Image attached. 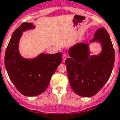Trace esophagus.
<instances>
[{
	"mask_svg": "<svg viewBox=\"0 0 120 120\" xmlns=\"http://www.w3.org/2000/svg\"><path fill=\"white\" fill-rule=\"evenodd\" d=\"M67 59V55L66 54H63V55H62V62L64 63V62H65V59Z\"/></svg>",
	"mask_w": 120,
	"mask_h": 120,
	"instance_id": "1",
	"label": "esophagus"
}]
</instances>
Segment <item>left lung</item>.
<instances>
[{"label":"left lung","mask_w":120,"mask_h":120,"mask_svg":"<svg viewBox=\"0 0 120 120\" xmlns=\"http://www.w3.org/2000/svg\"><path fill=\"white\" fill-rule=\"evenodd\" d=\"M94 36L90 43H100V54L90 56L89 44L78 43L69 49L70 58L65 61L70 86L81 97L97 94L109 79L114 65V49L106 30L99 28Z\"/></svg>","instance_id":"left-lung-1"}]
</instances>
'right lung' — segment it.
I'll return each instance as SVG.
<instances>
[{
  "label": "right lung",
  "instance_id": "obj_1",
  "mask_svg": "<svg viewBox=\"0 0 120 120\" xmlns=\"http://www.w3.org/2000/svg\"><path fill=\"white\" fill-rule=\"evenodd\" d=\"M35 28L33 23L24 22L14 31L7 46L5 66L11 82L25 96L34 97L42 94L50 79L62 61V53L40 55L33 59L21 56L19 43L23 31Z\"/></svg>",
  "mask_w": 120,
  "mask_h": 120
}]
</instances>
